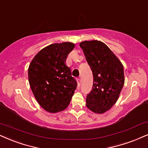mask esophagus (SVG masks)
<instances>
[{"mask_svg": "<svg viewBox=\"0 0 148 148\" xmlns=\"http://www.w3.org/2000/svg\"><path fill=\"white\" fill-rule=\"evenodd\" d=\"M77 83H78V85L80 86V85H81V79H80V78H78L77 79Z\"/></svg>", "mask_w": 148, "mask_h": 148, "instance_id": "esophagus-1", "label": "esophagus"}]
</instances>
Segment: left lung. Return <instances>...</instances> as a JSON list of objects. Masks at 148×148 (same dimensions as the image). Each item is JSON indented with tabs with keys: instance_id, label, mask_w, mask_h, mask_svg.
<instances>
[{
	"instance_id": "8db88e82",
	"label": "left lung",
	"mask_w": 148,
	"mask_h": 148,
	"mask_svg": "<svg viewBox=\"0 0 148 148\" xmlns=\"http://www.w3.org/2000/svg\"><path fill=\"white\" fill-rule=\"evenodd\" d=\"M79 45L94 78L92 90L86 97V106L93 112L103 114L118 100L125 81L123 66L102 42L85 40Z\"/></svg>"
}]
</instances>
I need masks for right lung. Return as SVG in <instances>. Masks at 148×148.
<instances>
[{
    "label": "right lung",
    "mask_w": 148,
    "mask_h": 148,
    "mask_svg": "<svg viewBox=\"0 0 148 148\" xmlns=\"http://www.w3.org/2000/svg\"><path fill=\"white\" fill-rule=\"evenodd\" d=\"M74 44L65 42L48 45L34 56L29 64L30 88L40 106L49 112L65 110L70 103L77 82L65 65Z\"/></svg>",
    "instance_id": "1"
}]
</instances>
